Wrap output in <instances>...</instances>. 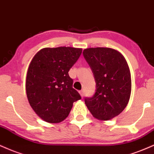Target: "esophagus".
Segmentation results:
<instances>
[{
	"label": "esophagus",
	"instance_id": "34e87169",
	"mask_svg": "<svg viewBox=\"0 0 154 154\" xmlns=\"http://www.w3.org/2000/svg\"><path fill=\"white\" fill-rule=\"evenodd\" d=\"M79 94H81V97H84V91H83V90H81V91H79Z\"/></svg>",
	"mask_w": 154,
	"mask_h": 154
}]
</instances>
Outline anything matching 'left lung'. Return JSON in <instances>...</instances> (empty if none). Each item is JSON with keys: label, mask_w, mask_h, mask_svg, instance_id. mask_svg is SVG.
<instances>
[{"label": "left lung", "mask_w": 154, "mask_h": 154, "mask_svg": "<svg viewBox=\"0 0 154 154\" xmlns=\"http://www.w3.org/2000/svg\"><path fill=\"white\" fill-rule=\"evenodd\" d=\"M84 58L96 82V92L85 104L91 115L100 120H109L123 111L131 94V76L124 56L109 48L85 49Z\"/></svg>", "instance_id": "1"}]
</instances>
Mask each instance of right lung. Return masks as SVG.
<instances>
[{
    "label": "right lung",
    "mask_w": 154,
    "mask_h": 154,
    "mask_svg": "<svg viewBox=\"0 0 154 154\" xmlns=\"http://www.w3.org/2000/svg\"><path fill=\"white\" fill-rule=\"evenodd\" d=\"M81 52V48L70 47L46 48L31 61L26 75V96L32 109L45 122H62L69 115L73 102L81 99L68 75Z\"/></svg>",
    "instance_id": "obj_1"
}]
</instances>
